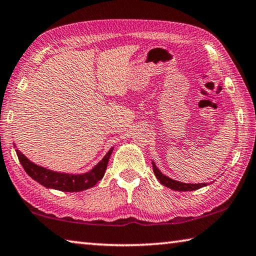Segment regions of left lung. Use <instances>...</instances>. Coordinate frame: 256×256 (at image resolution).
I'll use <instances>...</instances> for the list:
<instances>
[{"label": "left lung", "mask_w": 256, "mask_h": 256, "mask_svg": "<svg viewBox=\"0 0 256 256\" xmlns=\"http://www.w3.org/2000/svg\"><path fill=\"white\" fill-rule=\"evenodd\" d=\"M152 168L154 172L157 180L162 183L164 186H166L168 188H172L174 190H182V192H185V190H196L203 188V186H206L208 183H201V184H190V183H182L180 180H172L170 177L164 175L162 172H160L157 166H156L154 162H152Z\"/></svg>", "instance_id": "8db88e82"}]
</instances>
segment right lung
<instances>
[{
    "label": "right lung",
    "mask_w": 256,
    "mask_h": 256,
    "mask_svg": "<svg viewBox=\"0 0 256 256\" xmlns=\"http://www.w3.org/2000/svg\"><path fill=\"white\" fill-rule=\"evenodd\" d=\"M14 146L20 164H22L26 172L34 180H36L37 183L42 184L47 188L58 190H62V192H80V190L94 188L102 178L104 175H105L110 154L112 150H114V146L110 148V151L105 154V157L92 170L84 172V174H68V172H53L30 162L21 151L16 149V144Z\"/></svg>",
    "instance_id": "right-lung-1"
}]
</instances>
